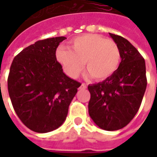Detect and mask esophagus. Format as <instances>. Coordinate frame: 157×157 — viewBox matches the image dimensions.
I'll return each mask as SVG.
<instances>
[{
	"instance_id": "obj_1",
	"label": "esophagus",
	"mask_w": 157,
	"mask_h": 157,
	"mask_svg": "<svg viewBox=\"0 0 157 157\" xmlns=\"http://www.w3.org/2000/svg\"><path fill=\"white\" fill-rule=\"evenodd\" d=\"M80 88H86V85L85 83H82V85H81V87Z\"/></svg>"
}]
</instances>
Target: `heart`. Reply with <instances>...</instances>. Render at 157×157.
<instances>
[{
    "label": "heart",
    "mask_w": 157,
    "mask_h": 157,
    "mask_svg": "<svg viewBox=\"0 0 157 157\" xmlns=\"http://www.w3.org/2000/svg\"><path fill=\"white\" fill-rule=\"evenodd\" d=\"M120 50L112 39L98 34H84L73 39L70 49L60 47L56 51V59L65 74L76 78L84 68L97 82L112 76L120 63Z\"/></svg>",
    "instance_id": "b5f03b06"
}]
</instances>
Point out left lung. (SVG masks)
Segmentation results:
<instances>
[{
	"mask_svg": "<svg viewBox=\"0 0 157 157\" xmlns=\"http://www.w3.org/2000/svg\"><path fill=\"white\" fill-rule=\"evenodd\" d=\"M109 35L119 48L121 62L112 76L88 86V112L99 128L113 131L125 127L137 113L147 80L145 59L140 52L124 38Z\"/></svg>",
	"mask_w": 157,
	"mask_h": 157,
	"instance_id": "8db88e82",
	"label": "left lung"
}]
</instances>
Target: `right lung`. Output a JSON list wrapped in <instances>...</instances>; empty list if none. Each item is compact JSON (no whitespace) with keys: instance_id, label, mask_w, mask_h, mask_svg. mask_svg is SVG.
<instances>
[{"instance_id":"obj_1","label":"right lung","mask_w":157,"mask_h":157,"mask_svg":"<svg viewBox=\"0 0 157 157\" xmlns=\"http://www.w3.org/2000/svg\"><path fill=\"white\" fill-rule=\"evenodd\" d=\"M65 37L39 40L15 56L7 86L17 115L37 133L58 128L65 122L69 106L80 82L63 72L56 48Z\"/></svg>"}]
</instances>
